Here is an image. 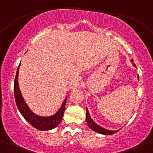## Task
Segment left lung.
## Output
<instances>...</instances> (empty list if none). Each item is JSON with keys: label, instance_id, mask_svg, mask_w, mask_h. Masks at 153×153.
I'll list each match as a JSON object with an SVG mask.
<instances>
[{"label": "left lung", "instance_id": "left-lung-1", "mask_svg": "<svg viewBox=\"0 0 153 153\" xmlns=\"http://www.w3.org/2000/svg\"><path fill=\"white\" fill-rule=\"evenodd\" d=\"M131 62L133 63V60H131ZM133 65L135 66V64L133 63ZM86 121H87V123L88 125V126L91 128V130H93V131L98 132V133L100 134H103V135H113V134L115 133L117 131H112V130H108L105 129V128H102V127L99 126L98 125H97L96 123H95L94 121L91 118V115H90L89 112H88V110H86Z\"/></svg>", "mask_w": 153, "mask_h": 153}]
</instances>
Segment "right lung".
<instances>
[{"label":"right lung","instance_id":"obj_1","mask_svg":"<svg viewBox=\"0 0 153 153\" xmlns=\"http://www.w3.org/2000/svg\"><path fill=\"white\" fill-rule=\"evenodd\" d=\"M21 64V63H20ZM20 64L16 72V78L14 80V96L16 100V105H17L20 113L23 115V117L33 127L39 130H49L55 128L59 125L61 121L62 117L63 116L64 111H65V107L66 103V100H64L62 106L60 107V110H58L54 115L51 117H40L36 115V114L30 111L28 107L25 104V101L23 100L22 97L21 91L18 88V71H19Z\"/></svg>","mask_w":153,"mask_h":153}]
</instances>
